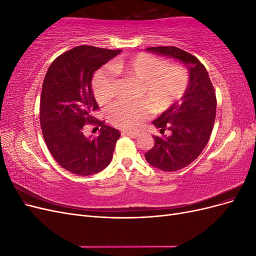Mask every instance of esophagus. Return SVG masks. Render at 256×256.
Segmentation results:
<instances>
[{
    "mask_svg": "<svg viewBox=\"0 0 256 256\" xmlns=\"http://www.w3.org/2000/svg\"><path fill=\"white\" fill-rule=\"evenodd\" d=\"M122 136H128L132 138H136L138 136V132H128V131H124Z\"/></svg>",
    "mask_w": 256,
    "mask_h": 256,
    "instance_id": "34e87169",
    "label": "esophagus"
}]
</instances>
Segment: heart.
Returning a JSON list of instances; mask_svg holds the SVG:
<instances>
[{"label": "heart", "instance_id": "1", "mask_svg": "<svg viewBox=\"0 0 256 256\" xmlns=\"http://www.w3.org/2000/svg\"><path fill=\"white\" fill-rule=\"evenodd\" d=\"M115 74L141 82L138 97L140 102L120 100L114 104L108 116L114 126L124 130H134L148 118L152 107L166 111L184 94L189 76L180 65H168V62L148 53H138L127 60H118L112 70L100 69L92 80V92L100 104H106L115 96Z\"/></svg>", "mask_w": 256, "mask_h": 256}]
</instances>
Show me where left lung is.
I'll list each match as a JSON object with an SVG mask.
<instances>
[{
    "mask_svg": "<svg viewBox=\"0 0 256 256\" xmlns=\"http://www.w3.org/2000/svg\"><path fill=\"white\" fill-rule=\"evenodd\" d=\"M148 51L180 62L189 70V83L184 96L152 122L164 134L154 136V145L145 154L148 164L166 172L189 166L203 152L210 138L216 118L214 90L204 65L192 54L176 47H152Z\"/></svg>",
    "mask_w": 256,
    "mask_h": 256,
    "instance_id": "8db88e82",
    "label": "left lung"
}]
</instances>
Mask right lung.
Listing matches in <instances>:
<instances>
[{"instance_id": "obj_1", "label": "right lung", "mask_w": 256, "mask_h": 256, "mask_svg": "<svg viewBox=\"0 0 256 256\" xmlns=\"http://www.w3.org/2000/svg\"><path fill=\"white\" fill-rule=\"evenodd\" d=\"M122 50L78 46L52 62L42 83L40 126L48 148L58 164L76 175L102 171L113 157L118 130L96 122L98 136H86L84 125L94 122L98 104L92 92L94 72Z\"/></svg>"}]
</instances>
